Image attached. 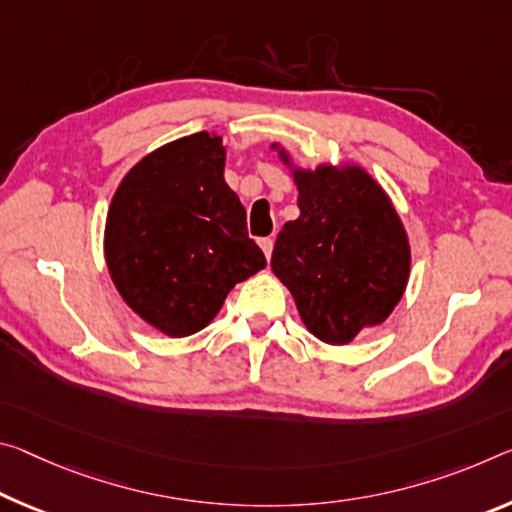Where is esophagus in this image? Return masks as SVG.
I'll return each instance as SVG.
<instances>
[{"label":"esophagus","mask_w":512,"mask_h":512,"mask_svg":"<svg viewBox=\"0 0 512 512\" xmlns=\"http://www.w3.org/2000/svg\"><path fill=\"white\" fill-rule=\"evenodd\" d=\"M259 246H262V250H264L266 259H269V257H271V253H273V239H271V237H264V239H259Z\"/></svg>","instance_id":"esophagus-1"}]
</instances>
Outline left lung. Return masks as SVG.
I'll use <instances>...</instances> for the list:
<instances>
[{
	"mask_svg": "<svg viewBox=\"0 0 512 512\" xmlns=\"http://www.w3.org/2000/svg\"><path fill=\"white\" fill-rule=\"evenodd\" d=\"M294 180L300 216L275 239L271 269L312 335L348 344L362 328L383 323L401 300L408 237L385 191L364 170L319 166L296 170Z\"/></svg>",
	"mask_w": 512,
	"mask_h": 512,
	"instance_id": "left-lung-1",
	"label": "left lung"
}]
</instances>
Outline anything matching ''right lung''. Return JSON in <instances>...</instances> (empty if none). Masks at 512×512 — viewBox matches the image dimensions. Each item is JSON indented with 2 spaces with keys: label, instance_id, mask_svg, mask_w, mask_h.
Wrapping results in <instances>:
<instances>
[{
  "label": "right lung",
  "instance_id": "right-lung-1",
  "mask_svg": "<svg viewBox=\"0 0 512 512\" xmlns=\"http://www.w3.org/2000/svg\"><path fill=\"white\" fill-rule=\"evenodd\" d=\"M223 168L221 136L198 132L141 159L111 200V278L125 303L170 337L205 328L230 289L266 266Z\"/></svg>",
  "mask_w": 512,
  "mask_h": 512
}]
</instances>
